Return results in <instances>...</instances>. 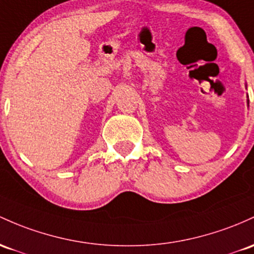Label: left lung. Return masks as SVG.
<instances>
[{
  "label": "left lung",
  "instance_id": "left-lung-1",
  "mask_svg": "<svg viewBox=\"0 0 254 254\" xmlns=\"http://www.w3.org/2000/svg\"><path fill=\"white\" fill-rule=\"evenodd\" d=\"M247 104H249V100H247Z\"/></svg>",
  "mask_w": 254,
  "mask_h": 254
}]
</instances>
